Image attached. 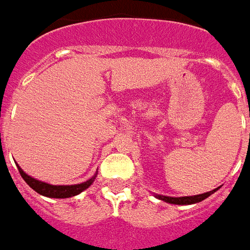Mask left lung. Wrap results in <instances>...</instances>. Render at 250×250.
Returning <instances> with one entry per match:
<instances>
[{
    "label": "left lung",
    "instance_id": "1",
    "mask_svg": "<svg viewBox=\"0 0 250 250\" xmlns=\"http://www.w3.org/2000/svg\"><path fill=\"white\" fill-rule=\"evenodd\" d=\"M217 189L214 190H210L206 193H202V195H195V196H184V197H169V196H157L161 200L167 202V203H172V205H192V203H197V202H202L205 200L206 197H208L211 193H214Z\"/></svg>",
    "mask_w": 250,
    "mask_h": 250
}]
</instances>
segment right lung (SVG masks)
<instances>
[{
	"label": "right lung",
	"instance_id": "obj_1",
	"mask_svg": "<svg viewBox=\"0 0 250 250\" xmlns=\"http://www.w3.org/2000/svg\"><path fill=\"white\" fill-rule=\"evenodd\" d=\"M18 169H19L22 178L26 181V184L32 189H34L37 193L47 197H57V199H65V197H72L75 195H79L84 189L90 187L94 181V178H90L89 181H86L83 184H78V185H50V184H45V182L29 177L19 166H18Z\"/></svg>",
	"mask_w": 250,
	"mask_h": 250
}]
</instances>
